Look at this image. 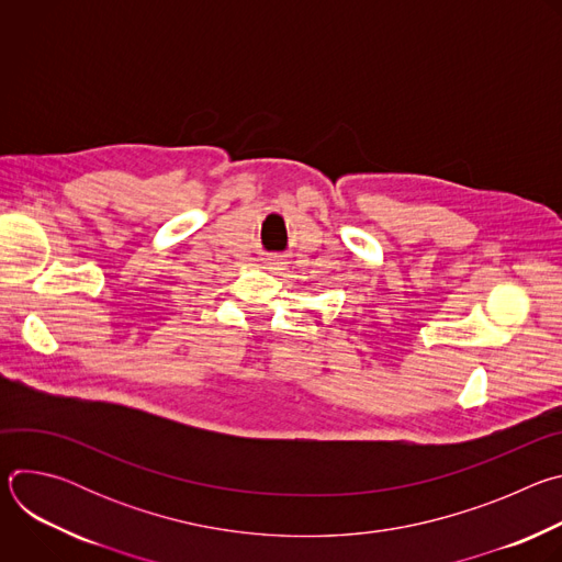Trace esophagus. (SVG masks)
<instances>
[{
    "label": "esophagus",
    "instance_id": "34e87169",
    "mask_svg": "<svg viewBox=\"0 0 562 562\" xmlns=\"http://www.w3.org/2000/svg\"><path fill=\"white\" fill-rule=\"evenodd\" d=\"M269 265H271V269H278V267H280V265H282V262H280V260H278V258H273V260H271V262H269Z\"/></svg>",
    "mask_w": 562,
    "mask_h": 562
}]
</instances>
